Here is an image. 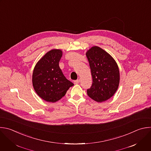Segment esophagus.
Masks as SVG:
<instances>
[{"label":"esophagus","instance_id":"esophagus-1","mask_svg":"<svg viewBox=\"0 0 151 151\" xmlns=\"http://www.w3.org/2000/svg\"><path fill=\"white\" fill-rule=\"evenodd\" d=\"M74 83L75 84H78L79 82H80V80L79 79H77V80H75V81H74Z\"/></svg>","mask_w":151,"mask_h":151}]
</instances>
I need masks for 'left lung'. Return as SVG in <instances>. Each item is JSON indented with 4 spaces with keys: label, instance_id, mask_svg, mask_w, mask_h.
<instances>
[{
    "label": "left lung",
    "instance_id": "left-lung-1",
    "mask_svg": "<svg viewBox=\"0 0 151 151\" xmlns=\"http://www.w3.org/2000/svg\"><path fill=\"white\" fill-rule=\"evenodd\" d=\"M86 55L92 77V84L87 89V94L96 102L105 101L113 96L118 89L119 67L114 59L99 47H92Z\"/></svg>",
    "mask_w": 151,
    "mask_h": 151
}]
</instances>
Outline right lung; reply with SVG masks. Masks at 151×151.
<instances>
[{"label": "right lung", "mask_w": 151, "mask_h": 151, "mask_svg": "<svg viewBox=\"0 0 151 151\" xmlns=\"http://www.w3.org/2000/svg\"><path fill=\"white\" fill-rule=\"evenodd\" d=\"M60 50L47 52L36 64L32 73V85L36 93L47 102L55 103L64 96L74 84L63 74L59 63Z\"/></svg>", "instance_id": "right-lung-1"}]
</instances>
